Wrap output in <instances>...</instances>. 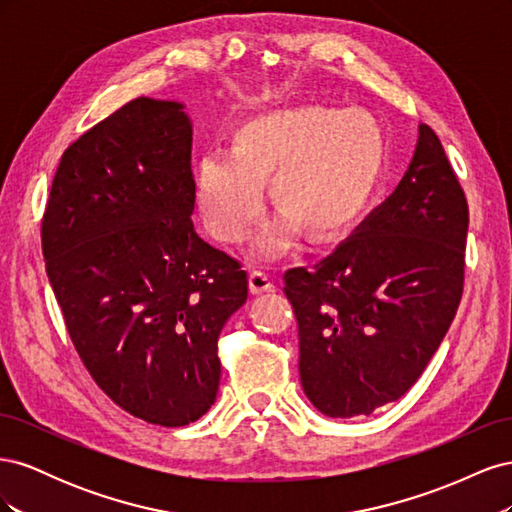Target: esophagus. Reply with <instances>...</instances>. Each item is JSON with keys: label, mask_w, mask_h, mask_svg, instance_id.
Masks as SVG:
<instances>
[{"label": "esophagus", "mask_w": 512, "mask_h": 512, "mask_svg": "<svg viewBox=\"0 0 512 512\" xmlns=\"http://www.w3.org/2000/svg\"><path fill=\"white\" fill-rule=\"evenodd\" d=\"M250 292L252 294H260V292H269L271 288H273V282H271V277L267 275V273H262V271H254V273H250Z\"/></svg>", "instance_id": "1"}]
</instances>
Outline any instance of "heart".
Returning <instances> with one entry per match:
<instances>
[{"label": "heart", "mask_w": 512, "mask_h": 512, "mask_svg": "<svg viewBox=\"0 0 512 512\" xmlns=\"http://www.w3.org/2000/svg\"><path fill=\"white\" fill-rule=\"evenodd\" d=\"M384 162V136L361 108L292 106L254 117L237 130L232 153L207 151L194 175V198L209 235L241 243L265 207L262 185L284 218L256 239V254H284L294 228L307 239L339 235L363 211Z\"/></svg>", "instance_id": "1"}]
</instances>
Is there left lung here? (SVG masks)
Returning a JSON list of instances; mask_svg holds the SVG:
<instances>
[{"mask_svg":"<svg viewBox=\"0 0 512 512\" xmlns=\"http://www.w3.org/2000/svg\"><path fill=\"white\" fill-rule=\"evenodd\" d=\"M468 222L466 194L423 123L395 192L318 265L284 273L301 384L322 414L367 416L423 374L461 301Z\"/></svg>","mask_w":512,"mask_h":512,"instance_id":"1","label":"left lung"}]
</instances>
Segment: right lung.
Returning <instances> with one entry per match:
<instances>
[{"label":"right lung","instance_id":"right-lung-1","mask_svg":"<svg viewBox=\"0 0 512 512\" xmlns=\"http://www.w3.org/2000/svg\"><path fill=\"white\" fill-rule=\"evenodd\" d=\"M192 123L136 98L64 151L42 215L46 275L83 365L119 408L198 421L222 376L218 337L247 275L192 224Z\"/></svg>","mask_w":512,"mask_h":512}]
</instances>
